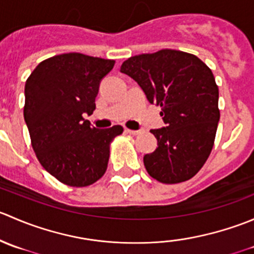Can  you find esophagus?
Returning a JSON list of instances; mask_svg holds the SVG:
<instances>
[{
  "label": "esophagus",
  "instance_id": "esophagus-1",
  "mask_svg": "<svg viewBox=\"0 0 254 254\" xmlns=\"http://www.w3.org/2000/svg\"><path fill=\"white\" fill-rule=\"evenodd\" d=\"M125 131H127V134H130V135H139L140 132H141L140 130H130V129H127Z\"/></svg>",
  "mask_w": 254,
  "mask_h": 254
}]
</instances>
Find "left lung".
I'll return each instance as SVG.
<instances>
[{"mask_svg": "<svg viewBox=\"0 0 254 254\" xmlns=\"http://www.w3.org/2000/svg\"><path fill=\"white\" fill-rule=\"evenodd\" d=\"M151 104L161 107L166 127L151 130L158 147L143 156L146 171L165 184L186 182L200 171L212 150L220 119L219 87L195 55L162 49L123 63Z\"/></svg>", "mask_w": 254, "mask_h": 254, "instance_id": "1", "label": "left lung"}]
</instances>
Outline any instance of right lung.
<instances>
[{
    "mask_svg": "<svg viewBox=\"0 0 254 254\" xmlns=\"http://www.w3.org/2000/svg\"><path fill=\"white\" fill-rule=\"evenodd\" d=\"M114 60L61 54L42 61L25 82L24 120L40 165L61 183L88 187L108 167L111 142L124 129H96L83 118L96 109L99 82Z\"/></svg>",
    "mask_w": 254,
    "mask_h": 254,
    "instance_id": "add662e5",
    "label": "right lung"
}]
</instances>
